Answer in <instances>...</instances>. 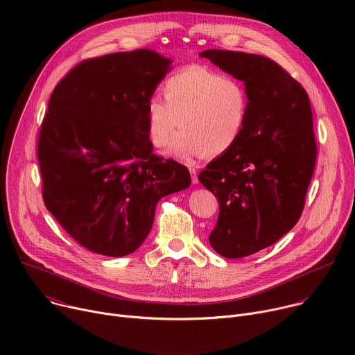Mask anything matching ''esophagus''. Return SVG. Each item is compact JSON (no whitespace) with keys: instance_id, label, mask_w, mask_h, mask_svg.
<instances>
[{"instance_id":"obj_1","label":"esophagus","mask_w":355,"mask_h":355,"mask_svg":"<svg viewBox=\"0 0 355 355\" xmlns=\"http://www.w3.org/2000/svg\"><path fill=\"white\" fill-rule=\"evenodd\" d=\"M189 173H191V178H192V184H198V173L193 166H189Z\"/></svg>"}]
</instances>
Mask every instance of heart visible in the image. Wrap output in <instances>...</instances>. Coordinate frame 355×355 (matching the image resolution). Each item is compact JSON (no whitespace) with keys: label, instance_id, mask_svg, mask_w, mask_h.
Here are the masks:
<instances>
[{"label":"heart","instance_id":"obj_1","mask_svg":"<svg viewBox=\"0 0 355 355\" xmlns=\"http://www.w3.org/2000/svg\"><path fill=\"white\" fill-rule=\"evenodd\" d=\"M166 101L153 96L147 104V133L151 144L164 147L180 132L168 153L181 157L220 156L241 137L250 111L244 84L205 66H189L164 83Z\"/></svg>","mask_w":355,"mask_h":355}]
</instances>
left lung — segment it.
Here are the masks:
<instances>
[{"instance_id": "1", "label": "left lung", "mask_w": 355, "mask_h": 355, "mask_svg": "<svg viewBox=\"0 0 355 355\" xmlns=\"http://www.w3.org/2000/svg\"><path fill=\"white\" fill-rule=\"evenodd\" d=\"M199 56L243 81L250 99L236 146L198 177L220 208L212 248L241 259L277 243L300 218L318 153L311 101L268 58L220 49Z\"/></svg>"}]
</instances>
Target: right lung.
<instances>
[{
    "label": "right lung",
    "mask_w": 355,
    "mask_h": 355,
    "mask_svg": "<svg viewBox=\"0 0 355 355\" xmlns=\"http://www.w3.org/2000/svg\"><path fill=\"white\" fill-rule=\"evenodd\" d=\"M150 49L85 60L53 89L37 159L47 211L83 247L123 257L148 236L157 202L191 185L153 155L147 104L171 70Z\"/></svg>",
    "instance_id": "obj_1"
}]
</instances>
